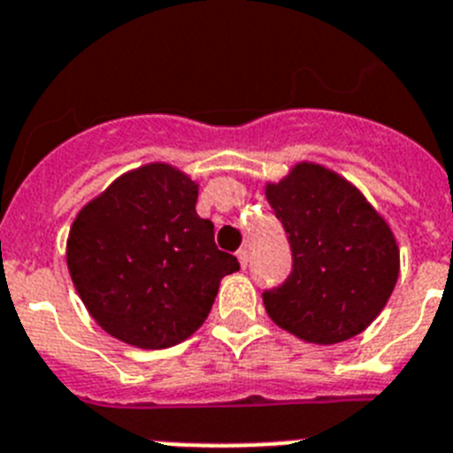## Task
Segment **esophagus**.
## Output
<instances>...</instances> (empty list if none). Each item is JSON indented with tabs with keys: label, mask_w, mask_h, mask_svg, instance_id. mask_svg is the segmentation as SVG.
<instances>
[{
	"label": "esophagus",
	"mask_w": 453,
	"mask_h": 453,
	"mask_svg": "<svg viewBox=\"0 0 453 453\" xmlns=\"http://www.w3.org/2000/svg\"><path fill=\"white\" fill-rule=\"evenodd\" d=\"M238 260H240V265H242V267H247V263H249V251H247V249H240V251H238Z\"/></svg>",
	"instance_id": "esophagus-1"
}]
</instances>
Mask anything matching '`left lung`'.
I'll return each instance as SVG.
<instances>
[{
    "label": "left lung",
    "mask_w": 453,
    "mask_h": 453,
    "mask_svg": "<svg viewBox=\"0 0 453 453\" xmlns=\"http://www.w3.org/2000/svg\"><path fill=\"white\" fill-rule=\"evenodd\" d=\"M267 202L292 247L289 276L263 292L269 319L326 346L366 330L400 272L387 222L355 186L314 164L267 186Z\"/></svg>",
    "instance_id": "1"
}]
</instances>
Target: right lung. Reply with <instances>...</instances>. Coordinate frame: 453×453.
I'll list each match as a JSON object with an SVG mask.
<instances>
[{
  "label": "right lung",
  "instance_id": "right-lung-1",
  "mask_svg": "<svg viewBox=\"0 0 453 453\" xmlns=\"http://www.w3.org/2000/svg\"><path fill=\"white\" fill-rule=\"evenodd\" d=\"M195 204L188 177L150 164L119 177L73 219L69 273L111 337L150 350L184 342L209 317L219 280L240 269Z\"/></svg>",
  "mask_w": 453,
  "mask_h": 453
}]
</instances>
